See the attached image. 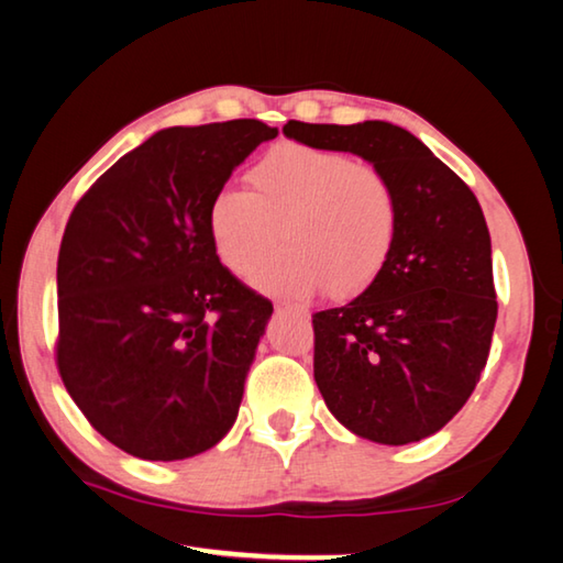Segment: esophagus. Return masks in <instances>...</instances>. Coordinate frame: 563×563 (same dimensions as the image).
Masks as SVG:
<instances>
[{"label":"esophagus","instance_id":"1","mask_svg":"<svg viewBox=\"0 0 563 563\" xmlns=\"http://www.w3.org/2000/svg\"><path fill=\"white\" fill-rule=\"evenodd\" d=\"M275 312H278V316H288L292 320H300V322H310V312L305 310V308H292V305H278V308H275Z\"/></svg>","mask_w":563,"mask_h":563}]
</instances>
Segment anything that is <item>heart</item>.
<instances>
[{
	"instance_id": "1",
	"label": "heart",
	"mask_w": 563,
	"mask_h": 563,
	"mask_svg": "<svg viewBox=\"0 0 563 563\" xmlns=\"http://www.w3.org/2000/svg\"><path fill=\"white\" fill-rule=\"evenodd\" d=\"M251 194L223 188L208 208L218 261L235 275L284 235L286 251L262 262L253 288L305 300L328 288L352 298L385 271L399 233V201L383 170L345 151L285 141L247 170Z\"/></svg>"
}]
</instances>
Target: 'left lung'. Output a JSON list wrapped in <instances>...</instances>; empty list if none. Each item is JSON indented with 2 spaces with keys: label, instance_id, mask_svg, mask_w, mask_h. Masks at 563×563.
<instances>
[{
  "label": "left lung",
  "instance_id": "1",
  "mask_svg": "<svg viewBox=\"0 0 563 563\" xmlns=\"http://www.w3.org/2000/svg\"><path fill=\"white\" fill-rule=\"evenodd\" d=\"M288 139L355 154L383 170L399 233L379 278L312 316L316 383L342 427L377 444L440 432L474 393L497 322L492 238L470 186L387 121H288Z\"/></svg>",
  "mask_w": 563,
  "mask_h": 563
}]
</instances>
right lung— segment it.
<instances>
[{
  "instance_id": "right-lung-1",
  "label": "right lung",
  "mask_w": 563,
  "mask_h": 563,
  "mask_svg": "<svg viewBox=\"0 0 563 563\" xmlns=\"http://www.w3.org/2000/svg\"><path fill=\"white\" fill-rule=\"evenodd\" d=\"M275 136L258 119L161 129L66 223L56 365L93 430L139 460H188L235 422L273 305L218 261L208 208Z\"/></svg>"
}]
</instances>
